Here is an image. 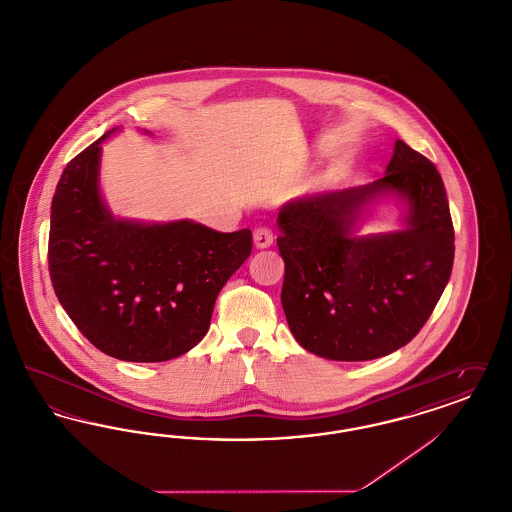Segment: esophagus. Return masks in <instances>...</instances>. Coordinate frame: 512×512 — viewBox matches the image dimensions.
<instances>
[{"label":"esophagus","instance_id":"esophagus-1","mask_svg":"<svg viewBox=\"0 0 512 512\" xmlns=\"http://www.w3.org/2000/svg\"><path fill=\"white\" fill-rule=\"evenodd\" d=\"M274 242V238H272V232L265 228V226H259V228H255V232H253V244L257 249H267Z\"/></svg>","mask_w":512,"mask_h":512}]
</instances>
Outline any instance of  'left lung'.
Wrapping results in <instances>:
<instances>
[{"label":"left lung","mask_w":512,"mask_h":512,"mask_svg":"<svg viewBox=\"0 0 512 512\" xmlns=\"http://www.w3.org/2000/svg\"><path fill=\"white\" fill-rule=\"evenodd\" d=\"M382 198L402 207V228L361 235ZM276 222L288 326L303 349L330 361H372L407 345L451 276L455 232L443 180L403 140L376 182L297 197Z\"/></svg>","instance_id":"obj_1"}]
</instances>
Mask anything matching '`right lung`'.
<instances>
[{
    "mask_svg": "<svg viewBox=\"0 0 512 512\" xmlns=\"http://www.w3.org/2000/svg\"><path fill=\"white\" fill-rule=\"evenodd\" d=\"M67 165L51 201L49 274L76 328L128 363H163L209 330L222 286L251 255V230L115 217L99 186L101 144Z\"/></svg>",
    "mask_w": 512,
    "mask_h": 512,
    "instance_id": "add662e5",
    "label": "right lung"
}]
</instances>
